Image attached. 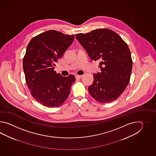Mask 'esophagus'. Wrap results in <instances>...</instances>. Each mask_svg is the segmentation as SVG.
Returning <instances> with one entry per match:
<instances>
[{
    "label": "esophagus",
    "instance_id": "1",
    "mask_svg": "<svg viewBox=\"0 0 156 156\" xmlns=\"http://www.w3.org/2000/svg\"><path fill=\"white\" fill-rule=\"evenodd\" d=\"M83 77V75H76V76H75V77L76 78V79H80V78H81Z\"/></svg>",
    "mask_w": 156,
    "mask_h": 156
}]
</instances>
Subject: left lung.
I'll return each mask as SVG.
<instances>
[{
    "label": "left lung",
    "instance_id": "obj_1",
    "mask_svg": "<svg viewBox=\"0 0 156 156\" xmlns=\"http://www.w3.org/2000/svg\"><path fill=\"white\" fill-rule=\"evenodd\" d=\"M75 37L90 58L100 61L101 71L93 74L94 81L88 87L90 94L100 103L115 100L129 83L133 62L127 44L117 33L106 28Z\"/></svg>",
    "mask_w": 156,
    "mask_h": 156
}]
</instances>
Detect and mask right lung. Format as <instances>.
I'll use <instances>...</instances> for the list:
<instances>
[{"instance_id":"1","label":"right lung","mask_w":156,"mask_h":156,"mask_svg":"<svg viewBox=\"0 0 156 156\" xmlns=\"http://www.w3.org/2000/svg\"><path fill=\"white\" fill-rule=\"evenodd\" d=\"M74 38L50 30L33 37L27 46L23 61L27 84L32 96L44 106L58 107L70 94L75 77L62 76L54 69Z\"/></svg>"}]
</instances>
